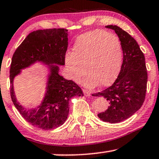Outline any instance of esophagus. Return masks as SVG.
<instances>
[{"mask_svg": "<svg viewBox=\"0 0 159 159\" xmlns=\"http://www.w3.org/2000/svg\"><path fill=\"white\" fill-rule=\"evenodd\" d=\"M83 92H84V94L86 96V97H89V96H91V92L87 91V90L84 89Z\"/></svg>", "mask_w": 159, "mask_h": 159, "instance_id": "1", "label": "esophagus"}]
</instances>
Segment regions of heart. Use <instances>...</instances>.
<instances>
[{
	"label": "heart",
	"instance_id": "1",
	"mask_svg": "<svg viewBox=\"0 0 159 159\" xmlns=\"http://www.w3.org/2000/svg\"><path fill=\"white\" fill-rule=\"evenodd\" d=\"M122 59V46L118 37L103 30H94L77 38L73 53L65 54V64L73 81H78L86 70L89 74L82 80L86 87L93 88L98 84L105 87L116 79Z\"/></svg>",
	"mask_w": 159,
	"mask_h": 159
}]
</instances>
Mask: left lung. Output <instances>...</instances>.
Returning <instances> with one entry per match:
<instances>
[{"mask_svg": "<svg viewBox=\"0 0 159 159\" xmlns=\"http://www.w3.org/2000/svg\"><path fill=\"white\" fill-rule=\"evenodd\" d=\"M106 28L114 30L121 43L123 59L114 83L94 96L108 100V107L98 114L104 122L117 123L128 119L141 108L145 98L148 72L144 56L136 41L117 25Z\"/></svg>", "mask_w": 159, "mask_h": 159, "instance_id": "obj_1", "label": "left lung"}]
</instances>
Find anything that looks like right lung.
Segmentation results:
<instances>
[{"label":"right lung","mask_w":159,"mask_h":159,"mask_svg":"<svg viewBox=\"0 0 159 159\" xmlns=\"http://www.w3.org/2000/svg\"><path fill=\"white\" fill-rule=\"evenodd\" d=\"M68 31L65 29L38 30L30 33L16 50L10 67V93L15 108L28 122L43 130L59 127L67 119L69 101L74 96H84L81 88L71 80L59 75V66L65 65L68 45ZM35 63L46 66V92L41 103L27 109L16 99L13 81L23 69Z\"/></svg>","instance_id":"1"}]
</instances>
